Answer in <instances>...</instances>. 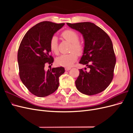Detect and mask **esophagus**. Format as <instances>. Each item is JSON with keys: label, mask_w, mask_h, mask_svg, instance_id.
<instances>
[{"label": "esophagus", "mask_w": 133, "mask_h": 133, "mask_svg": "<svg viewBox=\"0 0 133 133\" xmlns=\"http://www.w3.org/2000/svg\"><path fill=\"white\" fill-rule=\"evenodd\" d=\"M70 69H71V68H70V67H66V68H65V70L66 71H68V70H69Z\"/></svg>", "instance_id": "1"}]
</instances>
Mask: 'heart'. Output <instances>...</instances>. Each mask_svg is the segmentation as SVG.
<instances>
[{
    "label": "heart",
    "instance_id": "1",
    "mask_svg": "<svg viewBox=\"0 0 133 133\" xmlns=\"http://www.w3.org/2000/svg\"><path fill=\"white\" fill-rule=\"evenodd\" d=\"M62 37L66 41L71 43L70 51L71 53L68 54L61 55L56 59V63L58 65L69 66L71 65L77 59L78 55H81L84 51L83 44L79 41L78 34L73 30H66L62 33ZM50 48L55 54H58V39L55 36H53L50 41ZM75 52H74V51Z\"/></svg>",
    "mask_w": 133,
    "mask_h": 133
}]
</instances>
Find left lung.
Segmentation results:
<instances>
[{"label":"left lung","instance_id":"left-lung-1","mask_svg":"<svg viewBox=\"0 0 133 133\" xmlns=\"http://www.w3.org/2000/svg\"><path fill=\"white\" fill-rule=\"evenodd\" d=\"M66 24L83 35L84 48L79 63L90 69L88 72L79 70V75L75 81L76 88L88 95L101 92L109 85L114 76L116 58L110 37L94 23Z\"/></svg>","mask_w":133,"mask_h":133}]
</instances>
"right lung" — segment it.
Instances as JSON below:
<instances>
[{
	"mask_svg": "<svg viewBox=\"0 0 133 133\" xmlns=\"http://www.w3.org/2000/svg\"><path fill=\"white\" fill-rule=\"evenodd\" d=\"M65 24L42 22L27 31L18 51L19 76L31 93L45 97L59 87V76L65 69L60 66L45 71L46 64L52 65L54 58L50 55V41L54 34Z\"/></svg>",
	"mask_w": 133,
	"mask_h": 133,
	"instance_id": "obj_1",
	"label": "right lung"
}]
</instances>
